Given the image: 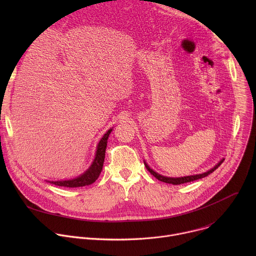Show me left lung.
Instances as JSON below:
<instances>
[{
	"instance_id": "1",
	"label": "left lung",
	"mask_w": 256,
	"mask_h": 256,
	"mask_svg": "<svg viewBox=\"0 0 256 256\" xmlns=\"http://www.w3.org/2000/svg\"><path fill=\"white\" fill-rule=\"evenodd\" d=\"M225 159H222L220 162H218L216 165H214L212 169H210V170H208L206 172H204V173H202V174H196V175H190V176H184V177H167V176H163V175H161V174H159V173H157V172H155L153 169H151L150 167H149V165L146 163V162H144V166H146V168H147V170L153 175V176H155L158 180H160V181H162V182H166V184H174V186H178V184H186V182H190V181H194V180H198V179H200V178H204V177H206V176H208V174H210V173H212L218 166H220L222 163H223V161H224Z\"/></svg>"
}]
</instances>
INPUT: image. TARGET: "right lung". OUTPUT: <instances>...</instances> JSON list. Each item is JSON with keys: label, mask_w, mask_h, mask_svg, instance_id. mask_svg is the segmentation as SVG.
I'll list each match as a JSON object with an SVG mask.
<instances>
[{"label": "right lung", "mask_w": 256, "mask_h": 256, "mask_svg": "<svg viewBox=\"0 0 256 256\" xmlns=\"http://www.w3.org/2000/svg\"><path fill=\"white\" fill-rule=\"evenodd\" d=\"M112 128L108 130L106 134L102 136L100 142H98L97 146V150H96V155L93 163L87 169L82 175L68 179V180H60V181H48L50 184L58 186H64V188H80V186H86L89 184H92L93 182L96 181V179L99 177L102 167H103V162L105 158V150H106V146H107V140L109 134H110Z\"/></svg>", "instance_id": "obj_1"}]
</instances>
